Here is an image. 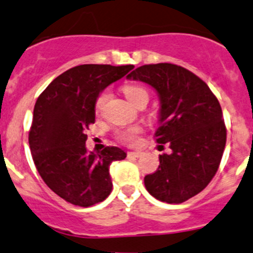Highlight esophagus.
<instances>
[{
	"instance_id": "obj_1",
	"label": "esophagus",
	"mask_w": 253,
	"mask_h": 253,
	"mask_svg": "<svg viewBox=\"0 0 253 253\" xmlns=\"http://www.w3.org/2000/svg\"><path fill=\"white\" fill-rule=\"evenodd\" d=\"M128 157H133V158H138V157L142 156V152H128L127 153Z\"/></svg>"
}]
</instances>
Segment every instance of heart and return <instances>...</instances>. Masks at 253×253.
<instances>
[{"label":"heart","instance_id":"heart-1","mask_svg":"<svg viewBox=\"0 0 253 253\" xmlns=\"http://www.w3.org/2000/svg\"><path fill=\"white\" fill-rule=\"evenodd\" d=\"M125 95L128 99L129 102L132 104H136L141 97H148V92L144 87L138 86V85H127L124 89ZM107 100V92H102V94L99 95L96 100V104H95V107H96V111H100L104 106L105 101ZM141 132V128L137 126L128 127V128H125L122 131L119 132V139L121 142L126 144H133L137 142V138H138V134Z\"/></svg>","mask_w":253,"mask_h":253}]
</instances>
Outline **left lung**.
<instances>
[{"instance_id": "obj_1", "label": "left lung", "mask_w": 253, "mask_h": 253, "mask_svg": "<svg viewBox=\"0 0 253 253\" xmlns=\"http://www.w3.org/2000/svg\"><path fill=\"white\" fill-rule=\"evenodd\" d=\"M127 79L157 91L161 107L156 142L169 143L171 149L159 156L158 169L144 176L146 189L161 202H186L207 188L221 162L226 144L221 106L200 78L179 65H142Z\"/></svg>"}]
</instances>
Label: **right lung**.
I'll list each match as a JSON object with an SVG mask.
<instances>
[{
	"label": "right lung",
	"mask_w": 253,
	"mask_h": 253,
	"mask_svg": "<svg viewBox=\"0 0 253 253\" xmlns=\"http://www.w3.org/2000/svg\"><path fill=\"white\" fill-rule=\"evenodd\" d=\"M133 65L84 64L67 70L39 95L29 131V148L39 175L65 202L87 208L112 190L110 166L126 158L119 147L87 152L85 134L95 122L100 92Z\"/></svg>",
	"instance_id": "1"
}]
</instances>
